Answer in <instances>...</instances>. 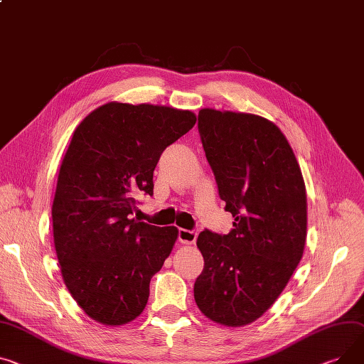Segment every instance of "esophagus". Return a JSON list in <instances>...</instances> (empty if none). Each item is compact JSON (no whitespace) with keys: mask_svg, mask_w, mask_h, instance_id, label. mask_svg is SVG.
Returning <instances> with one entry per match:
<instances>
[{"mask_svg":"<svg viewBox=\"0 0 364 364\" xmlns=\"http://www.w3.org/2000/svg\"><path fill=\"white\" fill-rule=\"evenodd\" d=\"M196 238H198V231H190L184 228L178 230V240L183 245H193L196 241Z\"/></svg>","mask_w":364,"mask_h":364,"instance_id":"34e87169","label":"esophagus"}]
</instances>
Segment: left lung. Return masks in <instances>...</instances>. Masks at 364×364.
Segmentation results:
<instances>
[{"label":"left lung","mask_w":364,"mask_h":364,"mask_svg":"<svg viewBox=\"0 0 364 364\" xmlns=\"http://www.w3.org/2000/svg\"><path fill=\"white\" fill-rule=\"evenodd\" d=\"M198 127L234 228L199 234L205 266L195 300L210 321L245 326L275 303L301 260L306 186L291 146L272 121L203 108Z\"/></svg>","instance_id":"8db88e82"}]
</instances>
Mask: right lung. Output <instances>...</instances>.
<instances>
[{
  "label": "right lung",
  "instance_id": "obj_1",
  "mask_svg": "<svg viewBox=\"0 0 364 364\" xmlns=\"http://www.w3.org/2000/svg\"><path fill=\"white\" fill-rule=\"evenodd\" d=\"M195 124L187 109L108 102L73 133L53 203L54 245L67 289L93 321L124 325L146 307L178 230L133 212L154 195L161 154Z\"/></svg>",
  "mask_w": 364,
  "mask_h": 364
}]
</instances>
